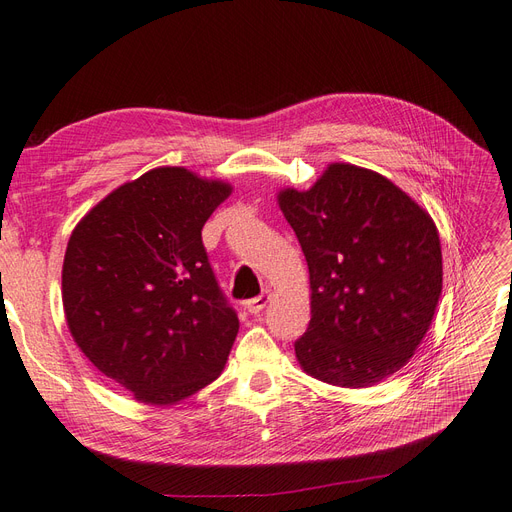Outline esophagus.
Wrapping results in <instances>:
<instances>
[{
    "label": "esophagus",
    "instance_id": "34e87169",
    "mask_svg": "<svg viewBox=\"0 0 512 512\" xmlns=\"http://www.w3.org/2000/svg\"><path fill=\"white\" fill-rule=\"evenodd\" d=\"M269 303H271V290H264L260 296L245 301V309H248L252 315H258Z\"/></svg>",
    "mask_w": 512,
    "mask_h": 512
}]
</instances>
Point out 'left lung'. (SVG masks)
Returning <instances> with one entry per match:
<instances>
[{"label": "left lung", "instance_id": "obj_1", "mask_svg": "<svg viewBox=\"0 0 512 512\" xmlns=\"http://www.w3.org/2000/svg\"><path fill=\"white\" fill-rule=\"evenodd\" d=\"M279 207L301 243L311 322L294 351L307 375L368 387L394 375L426 337L443 290L438 231L383 175L332 163Z\"/></svg>", "mask_w": 512, "mask_h": 512}]
</instances>
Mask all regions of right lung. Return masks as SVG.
Listing matches in <instances>:
<instances>
[{
    "label": "right lung",
    "mask_w": 512,
    "mask_h": 512,
    "mask_svg": "<svg viewBox=\"0 0 512 512\" xmlns=\"http://www.w3.org/2000/svg\"><path fill=\"white\" fill-rule=\"evenodd\" d=\"M231 190L184 167H158L110 192L69 237V332L105 377L146 404L199 392L231 354L239 317L201 239Z\"/></svg>",
    "instance_id": "1"
}]
</instances>
